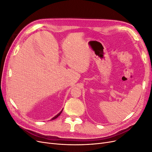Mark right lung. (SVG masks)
Masks as SVG:
<instances>
[{"instance_id":"add662e5","label":"right lung","mask_w":152,"mask_h":152,"mask_svg":"<svg viewBox=\"0 0 152 152\" xmlns=\"http://www.w3.org/2000/svg\"><path fill=\"white\" fill-rule=\"evenodd\" d=\"M62 111H63V110H61V112H59V113H58V114H57V115H56V116H54V117H53V118H51V121H52V120H54V119H55V118H57V117H59V115H60V114H61V112H62Z\"/></svg>"}]
</instances>
